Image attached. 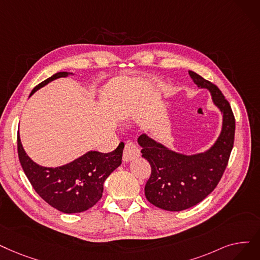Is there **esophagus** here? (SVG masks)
Wrapping results in <instances>:
<instances>
[{"label": "esophagus", "mask_w": 260, "mask_h": 260, "mask_svg": "<svg viewBox=\"0 0 260 260\" xmlns=\"http://www.w3.org/2000/svg\"><path fill=\"white\" fill-rule=\"evenodd\" d=\"M139 156H140V150L138 146L133 142H127L125 144V148H124V151H123V160L131 161Z\"/></svg>", "instance_id": "esophagus-1"}]
</instances>
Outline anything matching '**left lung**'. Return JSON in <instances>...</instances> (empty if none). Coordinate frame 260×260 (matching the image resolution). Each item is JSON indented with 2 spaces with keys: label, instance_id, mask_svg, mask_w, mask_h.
Segmentation results:
<instances>
[{
  "label": "left lung",
  "instance_id": "left-lung-1",
  "mask_svg": "<svg viewBox=\"0 0 260 260\" xmlns=\"http://www.w3.org/2000/svg\"><path fill=\"white\" fill-rule=\"evenodd\" d=\"M189 75L199 87L210 91L213 103L223 114V126L210 150L192 156L175 153L146 135L138 138L142 157L151 166L145 198L154 206L169 211L192 207L212 192L228 167L235 140L236 122L229 101L211 82L193 71Z\"/></svg>",
  "mask_w": 260,
  "mask_h": 260
}]
</instances>
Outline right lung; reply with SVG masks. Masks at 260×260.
<instances>
[{"mask_svg": "<svg viewBox=\"0 0 260 260\" xmlns=\"http://www.w3.org/2000/svg\"><path fill=\"white\" fill-rule=\"evenodd\" d=\"M71 73L58 72L31 90ZM18 155L30 185L49 205L64 213L83 212L93 207L103 194V185L110 173L122 162L124 143L110 153L88 152L78 159L58 168H46L34 162L22 148L18 132Z\"/></svg>", "mask_w": 260, "mask_h": 260, "instance_id": "right-lung-1", "label": "right lung"}]
</instances>
